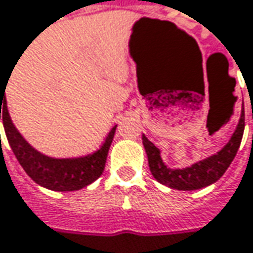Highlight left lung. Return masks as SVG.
Returning a JSON list of instances; mask_svg holds the SVG:
<instances>
[{
	"instance_id": "8db88e82",
	"label": "left lung",
	"mask_w": 253,
	"mask_h": 253,
	"mask_svg": "<svg viewBox=\"0 0 253 253\" xmlns=\"http://www.w3.org/2000/svg\"><path fill=\"white\" fill-rule=\"evenodd\" d=\"M244 127H245V119L244 116H241L239 125L236 127L235 133L232 134L228 144L220 152L186 169L168 168L160 157L159 149L143 134V146L146 149V155L149 159L150 171L157 182L177 190H196L205 186L212 185L223 176V173L232 163L233 157L236 156V152L241 146V140L244 136Z\"/></svg>"
}]
</instances>
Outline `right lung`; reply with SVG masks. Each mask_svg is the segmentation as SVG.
Wrapping results in <instances>:
<instances>
[{
    "mask_svg": "<svg viewBox=\"0 0 253 253\" xmlns=\"http://www.w3.org/2000/svg\"><path fill=\"white\" fill-rule=\"evenodd\" d=\"M4 94L5 91L1 88L0 119L2 117L7 140L25 173L36 183L50 190L71 192L85 187L101 176L117 126L110 130L106 141L96 153L79 159H52L41 155L24 140L23 136L18 133V130L11 122Z\"/></svg>",
    "mask_w": 253,
    "mask_h": 253,
    "instance_id": "1",
    "label": "right lung"
}]
</instances>
